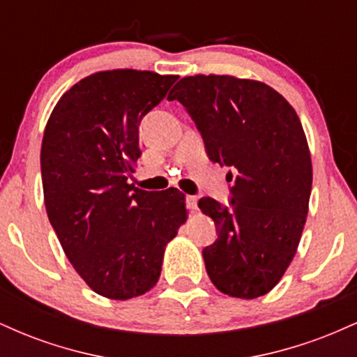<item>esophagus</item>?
<instances>
[{"label":"esophagus","instance_id":"esophagus-1","mask_svg":"<svg viewBox=\"0 0 357 357\" xmlns=\"http://www.w3.org/2000/svg\"><path fill=\"white\" fill-rule=\"evenodd\" d=\"M186 206L190 211H196V208H198V198H196V196L188 195L186 196Z\"/></svg>","mask_w":357,"mask_h":357}]
</instances>
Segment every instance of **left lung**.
<instances>
[{
  "label": "left lung",
  "mask_w": 357,
  "mask_h": 357,
  "mask_svg": "<svg viewBox=\"0 0 357 357\" xmlns=\"http://www.w3.org/2000/svg\"><path fill=\"white\" fill-rule=\"evenodd\" d=\"M167 99L184 105L208 158L230 167V206L198 203L218 231L203 250L208 275L227 296H265L296 255L309 211L312 162L301 119L267 84L231 75L184 77Z\"/></svg>",
  "instance_id": "8db88e82"
}]
</instances>
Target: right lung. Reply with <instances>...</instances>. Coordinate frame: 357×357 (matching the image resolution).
<instances>
[{
	"label": "right lung",
	"instance_id": "right-lung-1",
	"mask_svg": "<svg viewBox=\"0 0 357 357\" xmlns=\"http://www.w3.org/2000/svg\"><path fill=\"white\" fill-rule=\"evenodd\" d=\"M178 75L105 70L60 97L45 127L47 215L77 273L96 294L127 301L161 275L166 245L186 221L184 195L127 183L141 158L139 126Z\"/></svg>",
	"mask_w": 357,
	"mask_h": 357
}]
</instances>
